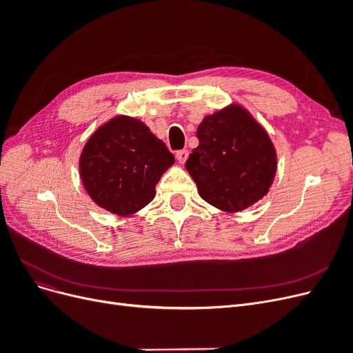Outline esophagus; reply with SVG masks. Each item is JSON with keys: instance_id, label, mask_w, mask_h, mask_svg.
<instances>
[{"instance_id": "1", "label": "esophagus", "mask_w": 353, "mask_h": 353, "mask_svg": "<svg viewBox=\"0 0 353 353\" xmlns=\"http://www.w3.org/2000/svg\"><path fill=\"white\" fill-rule=\"evenodd\" d=\"M176 159H178V162L183 165V163H185V160L188 159V152L187 150H179V152H176Z\"/></svg>"}]
</instances>
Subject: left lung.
I'll return each mask as SVG.
<instances>
[{
	"label": "left lung",
	"mask_w": 353,
	"mask_h": 353,
	"mask_svg": "<svg viewBox=\"0 0 353 353\" xmlns=\"http://www.w3.org/2000/svg\"><path fill=\"white\" fill-rule=\"evenodd\" d=\"M199 145L185 162L200 197L228 213L259 201L274 183L276 152L271 137L240 104L203 117Z\"/></svg>",
	"instance_id": "obj_1"
}]
</instances>
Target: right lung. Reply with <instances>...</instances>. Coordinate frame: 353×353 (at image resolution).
<instances>
[{
    "label": "right lung",
    "mask_w": 353,
    "mask_h": 353,
    "mask_svg": "<svg viewBox=\"0 0 353 353\" xmlns=\"http://www.w3.org/2000/svg\"><path fill=\"white\" fill-rule=\"evenodd\" d=\"M174 163V154L144 122L116 114L85 143L79 176L95 205L130 216L154 199L156 184Z\"/></svg>",
    "instance_id": "right-lung-1"
}]
</instances>
